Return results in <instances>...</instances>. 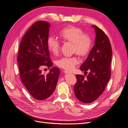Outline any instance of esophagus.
<instances>
[{"label": "esophagus", "instance_id": "obj_1", "mask_svg": "<svg viewBox=\"0 0 128 128\" xmlns=\"http://www.w3.org/2000/svg\"><path fill=\"white\" fill-rule=\"evenodd\" d=\"M64 73H66V74H69V73H71V72H70L68 71V70H65V71H64Z\"/></svg>", "mask_w": 128, "mask_h": 128}]
</instances>
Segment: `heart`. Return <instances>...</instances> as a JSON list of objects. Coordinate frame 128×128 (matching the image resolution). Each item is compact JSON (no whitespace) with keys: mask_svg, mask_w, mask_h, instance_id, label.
<instances>
[{"mask_svg":"<svg viewBox=\"0 0 128 128\" xmlns=\"http://www.w3.org/2000/svg\"><path fill=\"white\" fill-rule=\"evenodd\" d=\"M59 36L64 41L69 42L73 44L74 52L81 56L86 55L90 50L92 44L91 37L88 34H84L81 28L70 26L65 27L59 32ZM47 46L50 51L54 55H57L60 52V43L56 38L50 37L47 40ZM79 60L76 56L64 57L56 61L58 66L70 70H73Z\"/></svg>","mask_w":128,"mask_h":128,"instance_id":"b5f03b06","label":"heart"}]
</instances>
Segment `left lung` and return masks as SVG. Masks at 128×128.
<instances>
[{
	"instance_id": "obj_1",
	"label": "left lung",
	"mask_w": 128,
	"mask_h": 128,
	"mask_svg": "<svg viewBox=\"0 0 128 128\" xmlns=\"http://www.w3.org/2000/svg\"><path fill=\"white\" fill-rule=\"evenodd\" d=\"M96 32L95 44L82 64L80 70L90 71L86 78L76 75L77 82L74 90L76 98L84 103H90L101 96L111 77L112 47L108 36L100 28L92 25Z\"/></svg>"
}]
</instances>
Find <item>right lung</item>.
Instances as JSON below:
<instances>
[{"label":"right lung","instance_id":"right-lung-1","mask_svg":"<svg viewBox=\"0 0 128 128\" xmlns=\"http://www.w3.org/2000/svg\"><path fill=\"white\" fill-rule=\"evenodd\" d=\"M45 21H38L29 28L24 36L19 48L17 60L22 83L37 100H44L54 91L60 73V69L53 67L46 75L41 68L53 66L47 46L49 28Z\"/></svg>","mask_w":128,"mask_h":128}]
</instances>
